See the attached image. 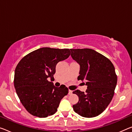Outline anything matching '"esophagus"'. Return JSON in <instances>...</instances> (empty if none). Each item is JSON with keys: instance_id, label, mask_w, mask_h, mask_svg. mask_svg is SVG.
I'll use <instances>...</instances> for the list:
<instances>
[{"instance_id": "1", "label": "esophagus", "mask_w": 132, "mask_h": 132, "mask_svg": "<svg viewBox=\"0 0 132 132\" xmlns=\"http://www.w3.org/2000/svg\"><path fill=\"white\" fill-rule=\"evenodd\" d=\"M72 94V91L69 90V91H68V94L71 95V94Z\"/></svg>"}]
</instances>
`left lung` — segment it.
<instances>
[{
  "label": "left lung",
  "instance_id": "obj_1",
  "mask_svg": "<svg viewBox=\"0 0 132 132\" xmlns=\"http://www.w3.org/2000/svg\"><path fill=\"white\" fill-rule=\"evenodd\" d=\"M70 50L72 59L80 65L78 80L85 81L87 86L85 93L78 90L73 92L79 98L73 109L82 117L97 116L105 110L114 96L117 81L114 67L108 58L92 49Z\"/></svg>",
  "mask_w": 132,
  "mask_h": 132
}]
</instances>
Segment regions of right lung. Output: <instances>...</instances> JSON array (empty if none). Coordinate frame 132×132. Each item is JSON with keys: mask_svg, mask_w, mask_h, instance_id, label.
Wrapping results in <instances>:
<instances>
[{"mask_svg": "<svg viewBox=\"0 0 132 132\" xmlns=\"http://www.w3.org/2000/svg\"><path fill=\"white\" fill-rule=\"evenodd\" d=\"M70 55L69 49L41 48L26 55L15 71L14 86L22 105L30 114L46 117L55 114L67 95L65 86L56 87L52 82L56 65Z\"/></svg>", "mask_w": 132, "mask_h": 132, "instance_id": "add662e5", "label": "right lung"}]
</instances>
